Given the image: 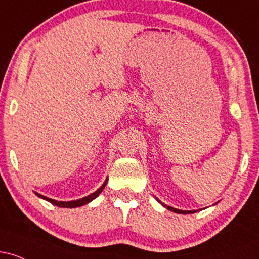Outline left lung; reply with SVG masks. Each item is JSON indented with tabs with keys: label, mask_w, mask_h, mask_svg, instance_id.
Masks as SVG:
<instances>
[{
	"label": "left lung",
	"mask_w": 259,
	"mask_h": 259,
	"mask_svg": "<svg viewBox=\"0 0 259 259\" xmlns=\"http://www.w3.org/2000/svg\"><path fill=\"white\" fill-rule=\"evenodd\" d=\"M157 201H158L159 203H162V202H160L159 200H157ZM163 206H164L165 208H168V209L171 210V212L179 213V214H187V213H194L195 212V210H180V209H177V208H173V207H170V206H165V204H163Z\"/></svg>",
	"instance_id": "8db88e82"
}]
</instances>
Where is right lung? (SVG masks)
Segmentation results:
<instances>
[{
	"label": "right lung",
	"mask_w": 259,
	"mask_h": 259,
	"mask_svg": "<svg viewBox=\"0 0 259 259\" xmlns=\"http://www.w3.org/2000/svg\"><path fill=\"white\" fill-rule=\"evenodd\" d=\"M107 180H108V179H106L105 183H103V185L101 186L99 190H96V191H95L94 194L86 196V197H82V198H80V200H76V201H68V202L56 201V200H52V198L46 197V196H42V195L37 194V192H35V195L38 196V197H40V198H42V200L49 201L50 203L55 204V206H57V207H62V208H76V207H80V206H84V204L89 203V202H91L92 200H95V198H96L97 196H99L101 192L103 191V189H105V186H106V184H107Z\"/></svg>",
	"instance_id": "1"
}]
</instances>
